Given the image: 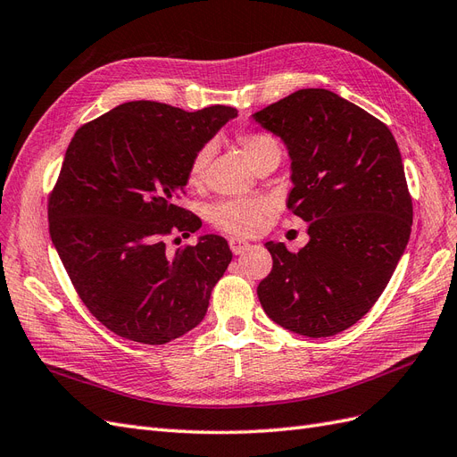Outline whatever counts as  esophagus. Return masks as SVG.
<instances>
[{
	"mask_svg": "<svg viewBox=\"0 0 457 457\" xmlns=\"http://www.w3.org/2000/svg\"><path fill=\"white\" fill-rule=\"evenodd\" d=\"M228 245H230L234 255H242L244 252H247V247H250V244H247L245 240H240V238H230Z\"/></svg>",
	"mask_w": 457,
	"mask_h": 457,
	"instance_id": "obj_1",
	"label": "esophagus"
}]
</instances>
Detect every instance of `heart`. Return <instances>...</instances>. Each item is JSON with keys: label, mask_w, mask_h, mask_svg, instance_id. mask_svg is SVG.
Returning <instances> with one entry per match:
<instances>
[{"label": "heart", "mask_w": 457, "mask_h": 457, "mask_svg": "<svg viewBox=\"0 0 457 457\" xmlns=\"http://www.w3.org/2000/svg\"><path fill=\"white\" fill-rule=\"evenodd\" d=\"M237 143L255 170L261 168L262 163L280 162V146L269 133L244 131L237 137ZM210 156L212 146H202L195 158L190 160L187 173L190 187H198L202 183ZM269 210L270 204L262 198H232L213 205L210 210V220L220 230L234 234V237H253L261 230Z\"/></svg>", "instance_id": "1"}]
</instances>
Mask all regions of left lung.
I'll return each instance as SVG.
<instances>
[{
    "mask_svg": "<svg viewBox=\"0 0 457 457\" xmlns=\"http://www.w3.org/2000/svg\"><path fill=\"white\" fill-rule=\"evenodd\" d=\"M252 118L287 150V207L311 238L297 253L265 244L272 270L257 287L262 311L294 334L336 336L379 299L410 240L398 145L385 123L328 89H299Z\"/></svg>",
    "mask_w": 457,
    "mask_h": 457,
    "instance_id": "left-lung-1",
    "label": "left lung"
}]
</instances>
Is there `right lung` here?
I'll return each mask as SVG.
<instances>
[{"mask_svg":"<svg viewBox=\"0 0 457 457\" xmlns=\"http://www.w3.org/2000/svg\"><path fill=\"white\" fill-rule=\"evenodd\" d=\"M237 116L220 104L187 112L131 101L74 133L49 198V232L78 295L116 336L163 345L204 320L230 247L204 234L168 255L163 237L202 227L175 200L190 160Z\"/></svg>","mask_w":457,"mask_h":457,"instance_id":"1","label":"right lung"}]
</instances>
